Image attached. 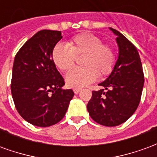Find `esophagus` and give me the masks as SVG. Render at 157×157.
I'll return each mask as SVG.
<instances>
[{"instance_id": "1", "label": "esophagus", "mask_w": 157, "mask_h": 157, "mask_svg": "<svg viewBox=\"0 0 157 157\" xmlns=\"http://www.w3.org/2000/svg\"><path fill=\"white\" fill-rule=\"evenodd\" d=\"M81 90H82L81 88H75H75H73V92H75V94H78Z\"/></svg>"}]
</instances>
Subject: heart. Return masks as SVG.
I'll return each mask as SVG.
<instances>
[{"label":"heart","instance_id":"b5f03b06","mask_svg":"<svg viewBox=\"0 0 157 157\" xmlns=\"http://www.w3.org/2000/svg\"><path fill=\"white\" fill-rule=\"evenodd\" d=\"M82 65L65 75L66 84L80 88L109 75L116 65V52L111 44H103L98 36L82 33L70 39L68 44L59 43L52 50V59L61 71H68L75 65L76 56L83 55Z\"/></svg>","mask_w":157,"mask_h":157}]
</instances>
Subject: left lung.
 I'll return each instance as SVG.
<instances>
[{
  "label": "left lung",
  "instance_id": "obj_1",
  "mask_svg": "<svg viewBox=\"0 0 157 157\" xmlns=\"http://www.w3.org/2000/svg\"><path fill=\"white\" fill-rule=\"evenodd\" d=\"M110 29L117 35L118 59L109 77L98 84L103 88L92 91L87 110L98 124L113 127L134 114L140 102L145 79L136 47L118 31Z\"/></svg>",
  "mask_w": 157,
  "mask_h": 157
}]
</instances>
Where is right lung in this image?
I'll use <instances>...</instances> for the list:
<instances>
[{"label": "right lung", "instance_id": "add662e5", "mask_svg": "<svg viewBox=\"0 0 157 157\" xmlns=\"http://www.w3.org/2000/svg\"><path fill=\"white\" fill-rule=\"evenodd\" d=\"M62 39L60 31L41 30L22 45L14 59L11 91L19 114L30 124L48 127L61 120L74 92L63 90L52 50Z\"/></svg>", "mask_w": 157, "mask_h": 157}]
</instances>
